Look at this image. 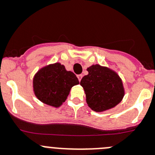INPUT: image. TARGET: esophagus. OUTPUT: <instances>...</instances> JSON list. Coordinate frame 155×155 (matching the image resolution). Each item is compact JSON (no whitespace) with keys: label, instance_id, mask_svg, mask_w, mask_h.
<instances>
[{"label":"esophagus","instance_id":"obj_1","mask_svg":"<svg viewBox=\"0 0 155 155\" xmlns=\"http://www.w3.org/2000/svg\"><path fill=\"white\" fill-rule=\"evenodd\" d=\"M77 77H78V78L79 81H81V80L83 75H82V74H78V75H77Z\"/></svg>","mask_w":155,"mask_h":155}]
</instances>
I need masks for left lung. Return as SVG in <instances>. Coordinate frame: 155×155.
Returning a JSON list of instances; mask_svg holds the SVG:
<instances>
[{"instance_id": "1", "label": "left lung", "mask_w": 155, "mask_h": 155, "mask_svg": "<svg viewBox=\"0 0 155 155\" xmlns=\"http://www.w3.org/2000/svg\"><path fill=\"white\" fill-rule=\"evenodd\" d=\"M88 74L80 84L86 94V101L94 111L101 112L115 107L121 101L124 90L121 79L116 72L99 64L87 68Z\"/></svg>"}]
</instances>
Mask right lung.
<instances>
[{
	"mask_svg": "<svg viewBox=\"0 0 155 155\" xmlns=\"http://www.w3.org/2000/svg\"><path fill=\"white\" fill-rule=\"evenodd\" d=\"M78 84L76 75L66 71L60 63L44 67L35 75L33 80L36 97L43 103L55 107L61 105L71 87Z\"/></svg>",
	"mask_w": 155,
	"mask_h": 155,
	"instance_id": "obj_1",
	"label": "right lung"
}]
</instances>
